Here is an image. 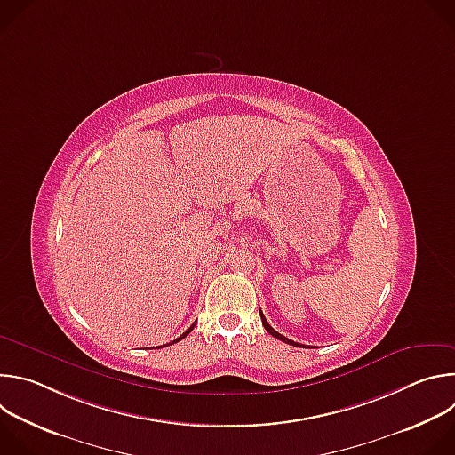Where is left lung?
<instances>
[{
  "mask_svg": "<svg viewBox=\"0 0 455 455\" xmlns=\"http://www.w3.org/2000/svg\"><path fill=\"white\" fill-rule=\"evenodd\" d=\"M259 313H261V311H259ZM261 320H263V326H265V330L272 335V337H275V339H279V340H283V342H286V344H291V346H295V347H300V344H297V342H293V340H290V339H286V337H283L281 333H277L272 326H270V323H268V320L265 318V315L261 313Z\"/></svg>",
  "mask_w": 455,
  "mask_h": 455,
  "instance_id": "1",
  "label": "left lung"
}]
</instances>
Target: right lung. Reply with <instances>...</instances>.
I'll list each match as a JSON object with an SVG mask.
<instances>
[{"label": "right lung", "mask_w": 455, "mask_h": 455, "mask_svg": "<svg viewBox=\"0 0 455 455\" xmlns=\"http://www.w3.org/2000/svg\"><path fill=\"white\" fill-rule=\"evenodd\" d=\"M192 328H194V323H192ZM192 328H190V330H187V331H185V333H183V335H181V337H180V339H176V340H174V342H180V340H181V339H185V337H187V335H188V333H190V331H192ZM174 342H172V344H174Z\"/></svg>", "instance_id": "obj_1"}]
</instances>
